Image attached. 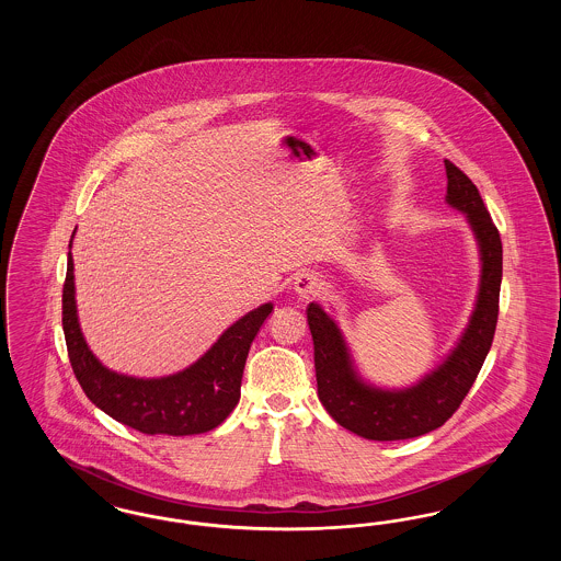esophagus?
I'll use <instances>...</instances> for the list:
<instances>
[{"label": "esophagus", "mask_w": 561, "mask_h": 561, "mask_svg": "<svg viewBox=\"0 0 561 561\" xmlns=\"http://www.w3.org/2000/svg\"><path fill=\"white\" fill-rule=\"evenodd\" d=\"M321 288H323V282H321L320 275L313 273V271H305V273H298L294 277V293L300 294L302 298L318 296Z\"/></svg>", "instance_id": "34e87169"}]
</instances>
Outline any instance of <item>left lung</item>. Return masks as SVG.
<instances>
[{
  "label": "left lung",
  "instance_id": "left-lung-1",
  "mask_svg": "<svg viewBox=\"0 0 561 561\" xmlns=\"http://www.w3.org/2000/svg\"><path fill=\"white\" fill-rule=\"evenodd\" d=\"M448 204L467 214L481 252L478 305L460 343L448 359L416 387L382 391L362 382L353 373L345 341L320 305L307 307L313 336L318 396L328 414L366 439L396 442L442 427L467 398L492 347L503 279V241L473 181L446 160Z\"/></svg>",
  "mask_w": 561,
  "mask_h": 561
}]
</instances>
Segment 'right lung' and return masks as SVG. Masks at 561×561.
Wrapping results in <instances>:
<instances>
[{"instance_id":"add662e5","label":"right lung","mask_w":561,"mask_h":561,"mask_svg":"<svg viewBox=\"0 0 561 561\" xmlns=\"http://www.w3.org/2000/svg\"><path fill=\"white\" fill-rule=\"evenodd\" d=\"M271 311L273 305L267 302L243 316L183 373L165 378L111 373L81 336L71 252L67 259L62 330L73 374L88 400L117 423L145 435H195L218 427L240 401L248 351Z\"/></svg>"}]
</instances>
